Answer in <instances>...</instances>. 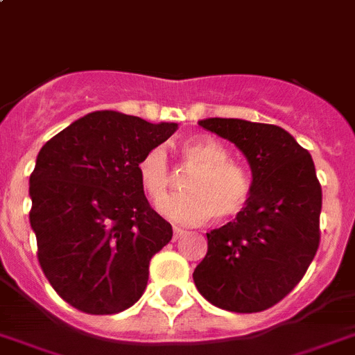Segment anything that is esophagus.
<instances>
[{"instance_id":"1","label":"esophagus","mask_w":355,"mask_h":355,"mask_svg":"<svg viewBox=\"0 0 355 355\" xmlns=\"http://www.w3.org/2000/svg\"><path fill=\"white\" fill-rule=\"evenodd\" d=\"M184 234V229H180V227H173V240H175V242H177L178 238L182 236Z\"/></svg>"}]
</instances>
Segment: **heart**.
I'll use <instances>...</instances> for the list:
<instances>
[{"instance_id": "heart-1", "label": "heart", "mask_w": 355, "mask_h": 355, "mask_svg": "<svg viewBox=\"0 0 355 355\" xmlns=\"http://www.w3.org/2000/svg\"><path fill=\"white\" fill-rule=\"evenodd\" d=\"M182 166L191 169L186 178L184 195H168L171 186V168L168 153L157 146L146 151L137 164L142 189L153 202H159L162 216L175 223H202L214 216L231 220L242 214L252 195L249 173L231 162L227 150L211 137H193L180 144Z\"/></svg>"}]
</instances>
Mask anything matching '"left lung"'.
I'll return each mask as SVG.
<instances>
[{
	"label": "left lung",
	"instance_id": "8db88e82",
	"mask_svg": "<svg viewBox=\"0 0 355 355\" xmlns=\"http://www.w3.org/2000/svg\"><path fill=\"white\" fill-rule=\"evenodd\" d=\"M198 124L245 155L252 195L242 214L207 233V254L193 279L218 309L265 311L300 284L320 247L321 186L314 162L274 124L220 117Z\"/></svg>",
	"mask_w": 355,
	"mask_h": 355
}]
</instances>
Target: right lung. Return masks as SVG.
I'll list each match as a JSON object with an SVG mask.
<instances>
[{
    "instance_id": "add662e5",
    "label": "right lung",
    "mask_w": 355,
    "mask_h": 355,
    "mask_svg": "<svg viewBox=\"0 0 355 355\" xmlns=\"http://www.w3.org/2000/svg\"><path fill=\"white\" fill-rule=\"evenodd\" d=\"M177 128L104 110L41 148L28 189L37 260L77 311L117 314L144 293L151 258L173 229L151 209L137 164Z\"/></svg>"
}]
</instances>
